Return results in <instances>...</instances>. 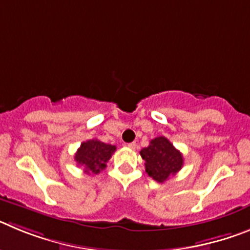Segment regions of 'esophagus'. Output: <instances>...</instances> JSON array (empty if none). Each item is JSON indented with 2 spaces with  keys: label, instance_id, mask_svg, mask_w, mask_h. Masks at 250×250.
Here are the masks:
<instances>
[{
  "label": "esophagus",
  "instance_id": "esophagus-1",
  "mask_svg": "<svg viewBox=\"0 0 250 250\" xmlns=\"http://www.w3.org/2000/svg\"><path fill=\"white\" fill-rule=\"evenodd\" d=\"M126 146L130 147V149H134L136 146V144L135 143H129V144H126Z\"/></svg>",
  "mask_w": 250,
  "mask_h": 250
}]
</instances>
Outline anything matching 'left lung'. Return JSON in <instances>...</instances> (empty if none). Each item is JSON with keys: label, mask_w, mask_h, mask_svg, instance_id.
Instances as JSON below:
<instances>
[{"label": "left lung", "mask_w": 250, "mask_h": 250, "mask_svg": "<svg viewBox=\"0 0 250 250\" xmlns=\"http://www.w3.org/2000/svg\"><path fill=\"white\" fill-rule=\"evenodd\" d=\"M140 155L145 160V171L158 183H164L183 167L182 152L175 149L164 136L152 139L147 147L141 149Z\"/></svg>", "instance_id": "1"}]
</instances>
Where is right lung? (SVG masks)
Listing matches in <instances>:
<instances>
[{"instance_id":"right-lung-1","label":"right lung","mask_w":250,"mask_h":250,"mask_svg":"<svg viewBox=\"0 0 250 250\" xmlns=\"http://www.w3.org/2000/svg\"><path fill=\"white\" fill-rule=\"evenodd\" d=\"M116 150V146L105 144L98 139L83 141L75 154V161L86 174H99L106 167V163Z\"/></svg>"}]
</instances>
